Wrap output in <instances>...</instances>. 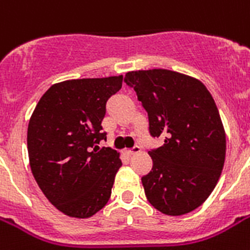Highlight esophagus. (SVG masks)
<instances>
[{
  "mask_svg": "<svg viewBox=\"0 0 250 250\" xmlns=\"http://www.w3.org/2000/svg\"><path fill=\"white\" fill-rule=\"evenodd\" d=\"M139 152H140V148H139V146H133L132 149H125V156L131 157V156H133V154H136V153H139Z\"/></svg>",
  "mask_w": 250,
  "mask_h": 250,
  "instance_id": "esophagus-1",
  "label": "esophagus"
}]
</instances>
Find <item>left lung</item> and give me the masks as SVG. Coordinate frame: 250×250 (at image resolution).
<instances>
[{
    "mask_svg": "<svg viewBox=\"0 0 250 250\" xmlns=\"http://www.w3.org/2000/svg\"><path fill=\"white\" fill-rule=\"evenodd\" d=\"M149 117V131L165 137L150 150L153 167L141 178L145 196L166 215L201 206L221 178L226 132L218 107L204 84L180 72L153 68L125 74Z\"/></svg>",
    "mask_w": 250,
    "mask_h": 250,
    "instance_id": "8db88e82",
    "label": "left lung"
}]
</instances>
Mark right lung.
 I'll return each mask as SVG.
<instances>
[{"instance_id":"right-lung-1","label":"right lung","mask_w":250,"mask_h":250,"mask_svg":"<svg viewBox=\"0 0 250 250\" xmlns=\"http://www.w3.org/2000/svg\"><path fill=\"white\" fill-rule=\"evenodd\" d=\"M123 76L72 79L53 84L28 123L29 166L45 197L63 214L89 218L107 204L122 161L109 148L101 122L106 101Z\"/></svg>"}]
</instances>
